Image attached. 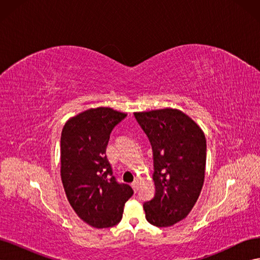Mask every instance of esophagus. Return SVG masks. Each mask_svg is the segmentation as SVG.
Listing matches in <instances>:
<instances>
[{"instance_id": "esophagus-1", "label": "esophagus", "mask_w": 260, "mask_h": 260, "mask_svg": "<svg viewBox=\"0 0 260 260\" xmlns=\"http://www.w3.org/2000/svg\"><path fill=\"white\" fill-rule=\"evenodd\" d=\"M131 186H132V188H133V191L137 192V191H138V186H139V182H138V181H135V182H133V183L131 184Z\"/></svg>"}]
</instances>
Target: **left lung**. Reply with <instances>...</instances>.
<instances>
[{
	"label": "left lung",
	"instance_id": "obj_1",
	"mask_svg": "<svg viewBox=\"0 0 260 260\" xmlns=\"http://www.w3.org/2000/svg\"><path fill=\"white\" fill-rule=\"evenodd\" d=\"M151 142L154 198L143 204L147 221L170 226L184 219L202 191L206 138L192 118L176 108L135 113Z\"/></svg>",
	"mask_w": 260,
	"mask_h": 260
}]
</instances>
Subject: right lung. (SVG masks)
Here are the masks:
<instances>
[{
    "label": "right lung",
    "instance_id": "obj_1",
    "mask_svg": "<svg viewBox=\"0 0 260 260\" xmlns=\"http://www.w3.org/2000/svg\"><path fill=\"white\" fill-rule=\"evenodd\" d=\"M127 114L109 107L90 108L67 120L60 137V177L68 202L80 219L98 229L121 220L133 194L118 183L106 157L109 136Z\"/></svg>",
    "mask_w": 260,
    "mask_h": 260
}]
</instances>
